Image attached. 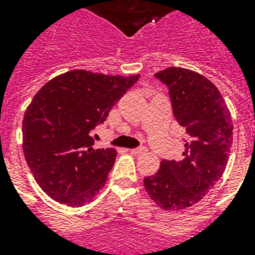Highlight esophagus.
I'll return each mask as SVG.
<instances>
[{"mask_svg":"<svg viewBox=\"0 0 255 255\" xmlns=\"http://www.w3.org/2000/svg\"><path fill=\"white\" fill-rule=\"evenodd\" d=\"M131 152L133 155H144L147 152V149L145 148H135V149H131Z\"/></svg>","mask_w":255,"mask_h":255,"instance_id":"1","label":"esophagus"}]
</instances>
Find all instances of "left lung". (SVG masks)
Instances as JSON below:
<instances>
[{
  "label": "left lung",
  "instance_id": "1",
  "mask_svg": "<svg viewBox=\"0 0 255 255\" xmlns=\"http://www.w3.org/2000/svg\"><path fill=\"white\" fill-rule=\"evenodd\" d=\"M169 88L173 115L189 135L181 161L161 160L144 188L165 210L197 204L225 172L233 141L232 115L221 92L208 78L182 67L155 74Z\"/></svg>",
  "mask_w": 255,
  "mask_h": 255
}]
</instances>
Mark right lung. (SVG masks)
Masks as SVG:
<instances>
[{"instance_id":"add662e5","label":"right lung","mask_w":255,"mask_h":255,"mask_svg":"<svg viewBox=\"0 0 255 255\" xmlns=\"http://www.w3.org/2000/svg\"><path fill=\"white\" fill-rule=\"evenodd\" d=\"M139 77L73 70L34 95L22 120V148L37 184L55 201L82 206L103 188L116 151L95 149L91 132Z\"/></svg>"}]
</instances>
